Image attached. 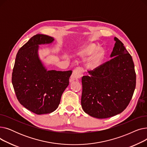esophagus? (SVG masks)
Segmentation results:
<instances>
[{"instance_id": "esophagus-1", "label": "esophagus", "mask_w": 147, "mask_h": 147, "mask_svg": "<svg viewBox=\"0 0 147 147\" xmlns=\"http://www.w3.org/2000/svg\"><path fill=\"white\" fill-rule=\"evenodd\" d=\"M83 74V69L80 67H76L73 72V74H71L70 77V79L69 81L73 82L74 80H78V79L81 78Z\"/></svg>"}]
</instances>
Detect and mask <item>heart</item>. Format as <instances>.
<instances>
[{"label":"heart","instance_id":"heart-1","mask_svg":"<svg viewBox=\"0 0 147 147\" xmlns=\"http://www.w3.org/2000/svg\"><path fill=\"white\" fill-rule=\"evenodd\" d=\"M98 49L99 47L95 44H90L80 50L79 54L82 56L90 55L94 53ZM104 52L102 49H99L95 53H94L92 57L89 59L87 65L90 69H94L97 68L101 63L104 57Z\"/></svg>","mask_w":147,"mask_h":147}]
</instances>
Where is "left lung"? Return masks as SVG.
Here are the masks:
<instances>
[{
	"instance_id": "obj_1",
	"label": "left lung",
	"mask_w": 147,
	"mask_h": 147,
	"mask_svg": "<svg viewBox=\"0 0 147 147\" xmlns=\"http://www.w3.org/2000/svg\"><path fill=\"white\" fill-rule=\"evenodd\" d=\"M111 59L82 77L81 105L92 117L106 119L124 111L134 95L136 73L132 57L114 37Z\"/></svg>"
}]
</instances>
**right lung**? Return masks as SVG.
Listing matches in <instances>:
<instances>
[{"label": "right lung", "mask_w": 147, "mask_h": 147, "mask_svg": "<svg viewBox=\"0 0 147 147\" xmlns=\"http://www.w3.org/2000/svg\"><path fill=\"white\" fill-rule=\"evenodd\" d=\"M53 40L47 35L33 36L19 49L13 68L12 83L18 101L36 114L57 109L72 74L71 70H47L38 57V45Z\"/></svg>", "instance_id": "obj_1"}]
</instances>
